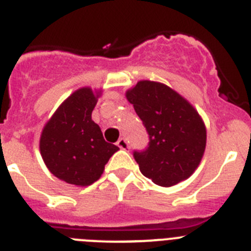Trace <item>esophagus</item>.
<instances>
[{"label": "esophagus", "instance_id": "1", "mask_svg": "<svg viewBox=\"0 0 251 251\" xmlns=\"http://www.w3.org/2000/svg\"><path fill=\"white\" fill-rule=\"evenodd\" d=\"M116 145L119 146L121 150H127L128 149V142L126 141V139H124V137H121V139L116 142Z\"/></svg>", "mask_w": 251, "mask_h": 251}]
</instances>
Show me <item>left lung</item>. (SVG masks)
Segmentation results:
<instances>
[{
  "instance_id": "8db88e82",
  "label": "left lung",
  "mask_w": 251,
  "mask_h": 251,
  "mask_svg": "<svg viewBox=\"0 0 251 251\" xmlns=\"http://www.w3.org/2000/svg\"><path fill=\"white\" fill-rule=\"evenodd\" d=\"M126 99L148 130L149 146L135 151L140 171L159 186L170 187L190 177L206 146V127L195 107L175 90L142 80Z\"/></svg>"
}]
</instances>
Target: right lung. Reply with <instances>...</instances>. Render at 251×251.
I'll use <instances>...</instances> for the list:
<instances>
[{
	"label": "right lung",
	"mask_w": 251,
	"mask_h": 251,
	"mask_svg": "<svg viewBox=\"0 0 251 251\" xmlns=\"http://www.w3.org/2000/svg\"><path fill=\"white\" fill-rule=\"evenodd\" d=\"M101 90L81 87L61 103L40 137V152L57 179L89 186L98 181L110 157L119 150L106 142L100 126L91 119Z\"/></svg>",
	"instance_id": "right-lung-1"
}]
</instances>
